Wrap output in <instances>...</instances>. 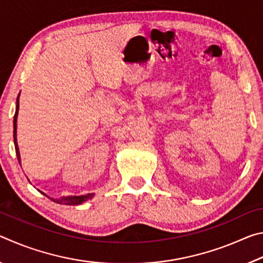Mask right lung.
I'll use <instances>...</instances> for the list:
<instances>
[{
  "mask_svg": "<svg viewBox=\"0 0 263 263\" xmlns=\"http://www.w3.org/2000/svg\"><path fill=\"white\" fill-rule=\"evenodd\" d=\"M18 110H20V95L17 97L16 112L14 116V144H15L17 160H18V162L21 164V154L18 149V144H17V116H18ZM41 193L43 195H45L46 197L51 198L53 202L59 203V204H65V205H79V204H82L83 202H86L88 199L94 197V194H87V195H81V196H64V197H60V198H52L50 196H47L45 193H43V191H41Z\"/></svg>",
  "mask_w": 263,
  "mask_h": 263,
  "instance_id": "obj_1",
  "label": "right lung"
}]
</instances>
